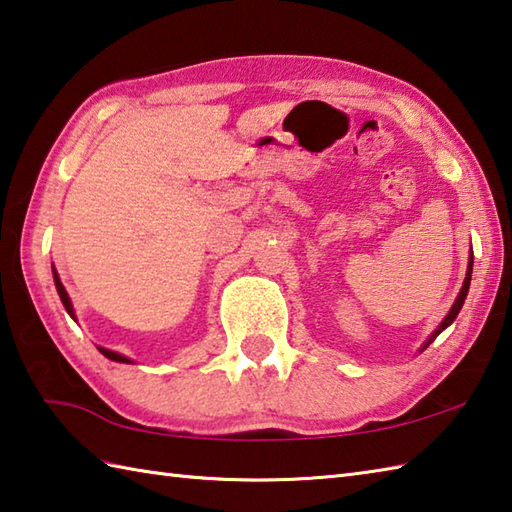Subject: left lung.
I'll return each mask as SVG.
<instances>
[{
    "label": "left lung",
    "mask_w": 512,
    "mask_h": 512,
    "mask_svg": "<svg viewBox=\"0 0 512 512\" xmlns=\"http://www.w3.org/2000/svg\"><path fill=\"white\" fill-rule=\"evenodd\" d=\"M471 274H473V249H471V256H468V267H466V278H464V285H462V289H460V294H457V298H455V302H453V307L448 309V314L444 316V320L440 322V327H437L429 338H426V342L422 344L420 347V353L429 347V344L440 336V333L446 329V327H451L453 325V320L457 318V314H460V309H462V305H464V300H466V296H468V287H471Z\"/></svg>",
    "instance_id": "obj_1"
}]
</instances>
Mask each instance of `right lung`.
Instances as JSON below:
<instances>
[{
    "mask_svg": "<svg viewBox=\"0 0 512 512\" xmlns=\"http://www.w3.org/2000/svg\"><path fill=\"white\" fill-rule=\"evenodd\" d=\"M52 278H55V287H57V294H59V298H61V302H64V307H66V311H68V316L70 318H75L77 320V316H75V307H72V300H70V296H68V291H66V287L61 285V278H59V274H57V269L52 267ZM103 356H106L108 360H112V362H125V364H132V360L128 358V356H123V353H117V351H112V349H106V347H97Z\"/></svg>",
    "mask_w": 512,
    "mask_h": 512,
    "instance_id": "add662e5",
    "label": "right lung"
}]
</instances>
